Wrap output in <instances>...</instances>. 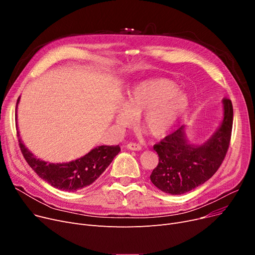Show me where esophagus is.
Wrapping results in <instances>:
<instances>
[{
    "instance_id": "1",
    "label": "esophagus",
    "mask_w": 255,
    "mask_h": 255,
    "mask_svg": "<svg viewBox=\"0 0 255 255\" xmlns=\"http://www.w3.org/2000/svg\"><path fill=\"white\" fill-rule=\"evenodd\" d=\"M127 147H128V149H130V150H141L142 149L141 145L138 143H128L127 145Z\"/></svg>"
}]
</instances>
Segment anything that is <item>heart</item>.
Instances as JSON below:
<instances>
[{"label": "heart", "mask_w": 255, "mask_h": 255, "mask_svg": "<svg viewBox=\"0 0 255 255\" xmlns=\"http://www.w3.org/2000/svg\"><path fill=\"white\" fill-rule=\"evenodd\" d=\"M117 113L116 123L127 128L140 115V123L154 137L166 135L186 113L188 96L168 80H149L130 89Z\"/></svg>", "instance_id": "obj_1"}]
</instances>
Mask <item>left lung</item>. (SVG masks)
Instances as JSON below:
<instances>
[{"label":"left lung","instance_id":"1","mask_svg":"<svg viewBox=\"0 0 255 255\" xmlns=\"http://www.w3.org/2000/svg\"><path fill=\"white\" fill-rule=\"evenodd\" d=\"M223 105L221 126L201 146L187 142L184 126L153 145L159 164L152 170L150 180L157 189L180 195L204 184L217 172L227 153L234 123L232 101L224 98Z\"/></svg>","mask_w":255,"mask_h":255}]
</instances>
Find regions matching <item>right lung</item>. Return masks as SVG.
Masks as SVG:
<instances>
[{"instance_id": "1", "label": "right lung", "mask_w": 255, "mask_h": 255, "mask_svg": "<svg viewBox=\"0 0 255 255\" xmlns=\"http://www.w3.org/2000/svg\"><path fill=\"white\" fill-rule=\"evenodd\" d=\"M18 145L25 160L40 178L59 190L68 192H76L94 183L120 151L119 145H102L76 161L53 164L36 159L20 139Z\"/></svg>"}]
</instances>
